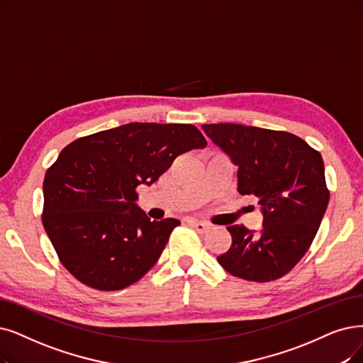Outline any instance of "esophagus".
Instances as JSON below:
<instances>
[{
    "label": "esophagus",
    "instance_id": "esophagus-1",
    "mask_svg": "<svg viewBox=\"0 0 363 363\" xmlns=\"http://www.w3.org/2000/svg\"><path fill=\"white\" fill-rule=\"evenodd\" d=\"M189 225L191 226H194L198 232H207L208 230V223H206V222H201V220H195V219H191L189 220Z\"/></svg>",
    "mask_w": 363,
    "mask_h": 363
}]
</instances>
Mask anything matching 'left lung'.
<instances>
[{
    "label": "left lung",
    "instance_id": "left-lung-1",
    "mask_svg": "<svg viewBox=\"0 0 363 363\" xmlns=\"http://www.w3.org/2000/svg\"><path fill=\"white\" fill-rule=\"evenodd\" d=\"M202 129L238 167V192L255 195L264 216L257 232L228 226L232 244L217 260L234 277L249 281L283 277L308 250L328 207L322 155L284 131L237 123Z\"/></svg>",
    "mask_w": 363,
    "mask_h": 363
}]
</instances>
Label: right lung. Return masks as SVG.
<instances>
[{
    "label": "right lung",
    "mask_w": 363,
    "mask_h": 363,
    "mask_svg": "<svg viewBox=\"0 0 363 363\" xmlns=\"http://www.w3.org/2000/svg\"><path fill=\"white\" fill-rule=\"evenodd\" d=\"M206 146L194 125L140 122L68 144L43 183V226L62 265L98 291L138 281L180 222H152L137 206L135 187L150 186L179 155Z\"/></svg>",
    "instance_id": "add662e5"
}]
</instances>
